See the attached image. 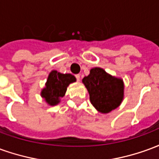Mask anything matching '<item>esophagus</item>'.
Instances as JSON below:
<instances>
[{"instance_id":"34e87169","label":"esophagus","mask_w":159,"mask_h":159,"mask_svg":"<svg viewBox=\"0 0 159 159\" xmlns=\"http://www.w3.org/2000/svg\"><path fill=\"white\" fill-rule=\"evenodd\" d=\"M76 80H77V82H79L80 81V75L79 74H77V75H76Z\"/></svg>"}]
</instances>
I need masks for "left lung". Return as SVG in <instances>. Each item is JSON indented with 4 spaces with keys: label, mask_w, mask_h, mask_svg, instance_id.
I'll use <instances>...</instances> for the list:
<instances>
[{
    "label": "left lung",
    "mask_w": 159,
    "mask_h": 159,
    "mask_svg": "<svg viewBox=\"0 0 159 159\" xmlns=\"http://www.w3.org/2000/svg\"><path fill=\"white\" fill-rule=\"evenodd\" d=\"M83 83L89 91L91 104L101 113L110 112L123 101V81L108 74L102 68L90 70L89 75L83 78Z\"/></svg>",
    "instance_id": "1"
}]
</instances>
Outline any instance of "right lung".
I'll return each instance as SVG.
<instances>
[{
	"label": "right lung",
	"mask_w": 159,
	"mask_h": 159,
	"mask_svg": "<svg viewBox=\"0 0 159 159\" xmlns=\"http://www.w3.org/2000/svg\"><path fill=\"white\" fill-rule=\"evenodd\" d=\"M76 81V77L71 74H62L57 70H52L41 95L49 106H56L60 102V98L66 94L69 84Z\"/></svg>",
	"instance_id": "obj_1"
}]
</instances>
